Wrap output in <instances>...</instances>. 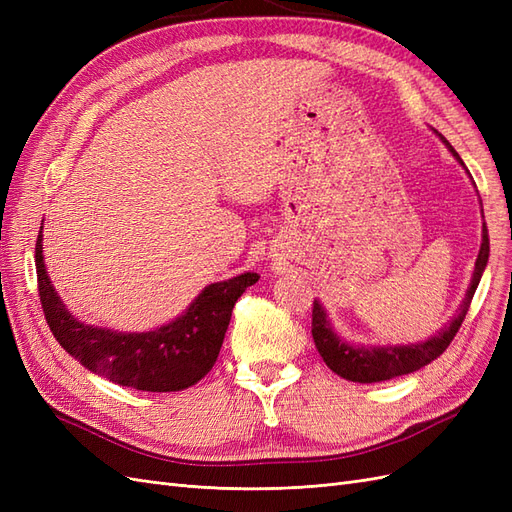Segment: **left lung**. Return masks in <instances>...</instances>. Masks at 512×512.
I'll return each instance as SVG.
<instances>
[{
  "label": "left lung",
  "mask_w": 512,
  "mask_h": 512,
  "mask_svg": "<svg viewBox=\"0 0 512 512\" xmlns=\"http://www.w3.org/2000/svg\"><path fill=\"white\" fill-rule=\"evenodd\" d=\"M438 136H440V141L446 145V149L453 153V158L463 168H466V164H463V160L459 158V153L453 149V145L448 143L442 134H438ZM487 260H489V232L483 222V241H480V250H478V258L474 262V273H472L470 286L466 290V297H463L457 314L448 320L436 335L425 339V342L395 344V346H391V344H386V346L352 344L335 331L324 305L320 301H314L312 335H314V344L322 356V361L327 363V367L331 371H335L337 376H342L350 382H361V384H371V382L391 380L397 376H406V374H412V371H416V369L429 365L433 359H438V356L448 348V344L453 342V337L457 335L463 318H466V314H468V307L472 303V297L478 288L480 277H483Z\"/></svg>",
  "instance_id": "8db88e82"
}]
</instances>
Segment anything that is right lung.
I'll list each match as a JSON object with an SVG mask.
<instances>
[{"label": "right lung", "mask_w": 512, "mask_h": 512, "mask_svg": "<svg viewBox=\"0 0 512 512\" xmlns=\"http://www.w3.org/2000/svg\"><path fill=\"white\" fill-rule=\"evenodd\" d=\"M42 226L36 241V273L44 318L70 356L85 369L136 391H183L203 380L218 361L237 299L258 282V273H241L215 282L181 316L143 333L113 331L85 324L70 314L57 294L42 256Z\"/></svg>", "instance_id": "obj_1"}]
</instances>
